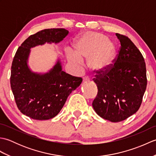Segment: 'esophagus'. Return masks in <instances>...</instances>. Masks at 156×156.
Here are the masks:
<instances>
[{
    "label": "esophagus",
    "instance_id": "1",
    "mask_svg": "<svg viewBox=\"0 0 156 156\" xmlns=\"http://www.w3.org/2000/svg\"><path fill=\"white\" fill-rule=\"evenodd\" d=\"M88 80V79L87 78H83V80H82V82H85Z\"/></svg>",
    "mask_w": 156,
    "mask_h": 156
}]
</instances>
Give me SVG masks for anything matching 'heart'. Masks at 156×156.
<instances>
[{"mask_svg": "<svg viewBox=\"0 0 156 156\" xmlns=\"http://www.w3.org/2000/svg\"><path fill=\"white\" fill-rule=\"evenodd\" d=\"M74 51L68 49L66 57L76 69H80L84 59L92 74L103 75L114 64L117 49L113 43L101 33L88 31L78 35L73 44Z\"/></svg>", "mask_w": 156, "mask_h": 156, "instance_id": "obj_1", "label": "heart"}]
</instances>
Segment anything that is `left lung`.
Returning <instances> with one entry per match:
<instances>
[{
	"mask_svg": "<svg viewBox=\"0 0 156 156\" xmlns=\"http://www.w3.org/2000/svg\"><path fill=\"white\" fill-rule=\"evenodd\" d=\"M121 43L115 64L107 73L96 76L98 94L92 107L97 114L111 122H120L140 108L147 87L143 55L130 39L116 34Z\"/></svg>",
	"mask_w": 156,
	"mask_h": 156,
	"instance_id": "8db88e82",
	"label": "left lung"
}]
</instances>
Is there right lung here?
<instances>
[{
  "label": "right lung",
  "mask_w": 156,
  "mask_h": 156,
  "mask_svg": "<svg viewBox=\"0 0 156 156\" xmlns=\"http://www.w3.org/2000/svg\"><path fill=\"white\" fill-rule=\"evenodd\" d=\"M69 31L65 29H47L26 39L16 51L11 66V87L18 108L35 120H48L57 115L68 96L82 83L81 78L62 70L58 58L45 73L33 72L29 66L31 49L46 43L58 44Z\"/></svg>",
  "instance_id": "obj_1"
}]
</instances>
